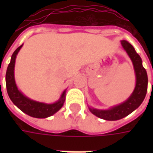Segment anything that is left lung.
Returning a JSON list of instances; mask_svg holds the SVG:
<instances>
[{"label":"left lung","mask_w":153,"mask_h":153,"mask_svg":"<svg viewBox=\"0 0 153 153\" xmlns=\"http://www.w3.org/2000/svg\"><path fill=\"white\" fill-rule=\"evenodd\" d=\"M121 44L130 57L134 67L136 74V86L129 98L119 106L112 107L111 109L107 111H99L90 108V111L93 115L106 120H120L133 112L141 105L148 90V74L142 65L141 57L138 56L134 47L129 42L126 41H122Z\"/></svg>","instance_id":"obj_1"}]
</instances>
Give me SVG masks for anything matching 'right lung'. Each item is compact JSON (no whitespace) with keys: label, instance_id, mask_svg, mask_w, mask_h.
Here are the masks:
<instances>
[{"label":"right lung","instance_id":"right-lung-1","mask_svg":"<svg viewBox=\"0 0 153 153\" xmlns=\"http://www.w3.org/2000/svg\"><path fill=\"white\" fill-rule=\"evenodd\" d=\"M22 45L19 47L14 51L11 56L10 63L9 64L8 68L6 70L5 75V83H6V89L10 98L12 102L15 106L25 112V114L30 115L35 118H47L58 111L62 107L65 99V91H64L60 99L53 103V104H45V103L38 102L28 97L24 96L17 88L15 84V76H14V70H15V64L16 55L18 54L19 51L20 50Z\"/></svg>","mask_w":153,"mask_h":153}]
</instances>
